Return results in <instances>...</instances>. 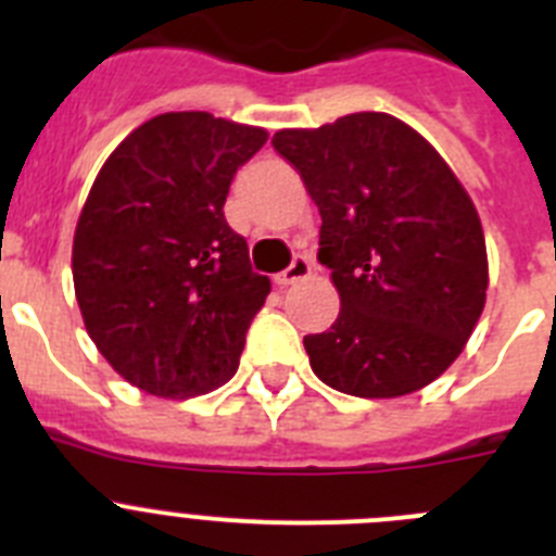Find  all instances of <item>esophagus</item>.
Returning a JSON list of instances; mask_svg holds the SVG:
<instances>
[{
    "label": "esophagus",
    "mask_w": 556,
    "mask_h": 556,
    "mask_svg": "<svg viewBox=\"0 0 556 556\" xmlns=\"http://www.w3.org/2000/svg\"><path fill=\"white\" fill-rule=\"evenodd\" d=\"M306 275H312V262H308L306 255H298V258L283 269V273L275 275V283H278V287H289V283L301 281V278H306Z\"/></svg>",
    "instance_id": "esophagus-1"
}]
</instances>
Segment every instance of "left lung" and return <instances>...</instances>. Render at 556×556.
<instances>
[{"instance_id":"8db88e82","label":"left lung","mask_w":556,"mask_h":556,"mask_svg":"<svg viewBox=\"0 0 556 556\" xmlns=\"http://www.w3.org/2000/svg\"><path fill=\"white\" fill-rule=\"evenodd\" d=\"M273 147L320 208V264L339 314L303 337L323 384L397 397L443 376L488 301L479 211L443 155L390 113L289 127Z\"/></svg>"}]
</instances>
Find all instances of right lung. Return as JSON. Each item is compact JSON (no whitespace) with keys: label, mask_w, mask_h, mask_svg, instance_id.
Masks as SVG:
<instances>
[{"label":"right lung","mask_w":556,"mask_h":556,"mask_svg":"<svg viewBox=\"0 0 556 556\" xmlns=\"http://www.w3.org/2000/svg\"><path fill=\"white\" fill-rule=\"evenodd\" d=\"M264 141V127L205 111L161 113L88 191L72 244L77 306L108 365L150 395H205L239 367L269 278L223 205Z\"/></svg>","instance_id":"1"}]
</instances>
